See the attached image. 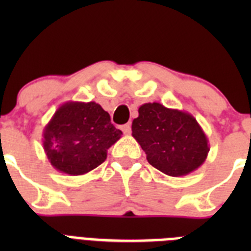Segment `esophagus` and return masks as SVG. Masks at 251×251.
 I'll list each match as a JSON object with an SVG mask.
<instances>
[{"mask_svg":"<svg viewBox=\"0 0 251 251\" xmlns=\"http://www.w3.org/2000/svg\"><path fill=\"white\" fill-rule=\"evenodd\" d=\"M122 130H123L124 134H130V123H127V124H124V126H122Z\"/></svg>","mask_w":251,"mask_h":251,"instance_id":"obj_1","label":"esophagus"}]
</instances>
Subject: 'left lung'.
Instances as JSON below:
<instances>
[{
  "label": "left lung",
  "mask_w": 251,
  "mask_h": 251,
  "mask_svg": "<svg viewBox=\"0 0 251 251\" xmlns=\"http://www.w3.org/2000/svg\"><path fill=\"white\" fill-rule=\"evenodd\" d=\"M132 136L153 167L172 177L186 176L200 167L208 154V139L190 113L159 103L139 106Z\"/></svg>",
  "instance_id": "1"
}]
</instances>
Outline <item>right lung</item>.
Returning a JSON list of instances; mask_svg holds the SVG:
<instances>
[{
  "label": "right lung",
  "mask_w": 251,
  "mask_h": 251,
  "mask_svg": "<svg viewBox=\"0 0 251 251\" xmlns=\"http://www.w3.org/2000/svg\"><path fill=\"white\" fill-rule=\"evenodd\" d=\"M122 134L95 101H66L44 128L43 146L52 167L80 176L105 161L108 150Z\"/></svg>",
  "instance_id": "right-lung-1"
}]
</instances>
